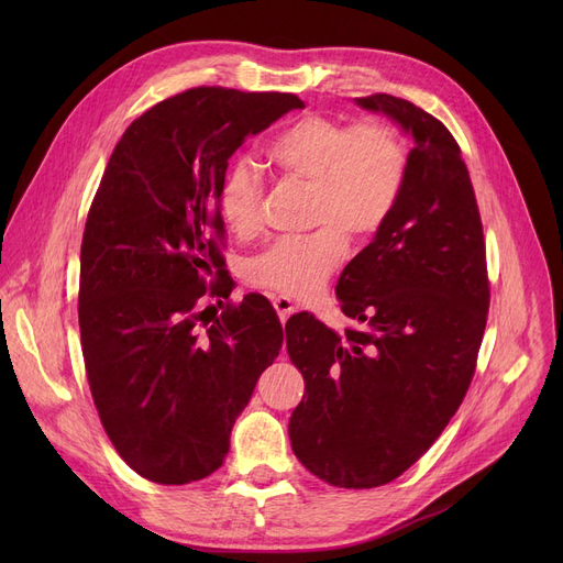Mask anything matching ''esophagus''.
<instances>
[{"instance_id": "34e87169", "label": "esophagus", "mask_w": 563, "mask_h": 563, "mask_svg": "<svg viewBox=\"0 0 563 563\" xmlns=\"http://www.w3.org/2000/svg\"><path fill=\"white\" fill-rule=\"evenodd\" d=\"M272 303H274V308H276L280 321H287L289 314L294 312V303H291V299H287V297H272Z\"/></svg>"}]
</instances>
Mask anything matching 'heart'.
I'll return each mask as SVG.
<instances>
[{
  "instance_id": "1",
  "label": "heart",
  "mask_w": 563,
  "mask_h": 563,
  "mask_svg": "<svg viewBox=\"0 0 563 563\" xmlns=\"http://www.w3.org/2000/svg\"><path fill=\"white\" fill-rule=\"evenodd\" d=\"M266 157L287 177L310 185V225L301 236H280L246 264L251 285L308 299L327 285L351 242L376 236L404 196L410 151L397 128L383 121L342 123L308 113L280 130ZM264 183L249 162H234L223 173L217 202L223 223L240 236L260 225Z\"/></svg>"
}]
</instances>
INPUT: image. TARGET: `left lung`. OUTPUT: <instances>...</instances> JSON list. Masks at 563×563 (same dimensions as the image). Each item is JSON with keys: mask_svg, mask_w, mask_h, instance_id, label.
Segmentation results:
<instances>
[{"mask_svg": "<svg viewBox=\"0 0 563 563\" xmlns=\"http://www.w3.org/2000/svg\"><path fill=\"white\" fill-rule=\"evenodd\" d=\"M416 141L395 214L338 280L342 335L289 317L306 395L289 418L297 459L338 488L390 484L438 440L477 369L490 285L484 225L452 132L408 100L358 98Z\"/></svg>", "mask_w": 563, "mask_h": 563, "instance_id": "obj_1", "label": "left lung"}]
</instances>
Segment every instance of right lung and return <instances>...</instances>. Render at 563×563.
Instances as JSON below:
<instances>
[{
  "label": "right lung",
  "mask_w": 563,
  "mask_h": 563,
  "mask_svg": "<svg viewBox=\"0 0 563 563\" xmlns=\"http://www.w3.org/2000/svg\"><path fill=\"white\" fill-rule=\"evenodd\" d=\"M294 93L198 86L141 113L115 143L81 236L79 333L88 388L121 459L155 484L223 465L230 431L283 346L260 294L230 297L217 191L228 159Z\"/></svg>",
  "instance_id": "add662e5"
}]
</instances>
